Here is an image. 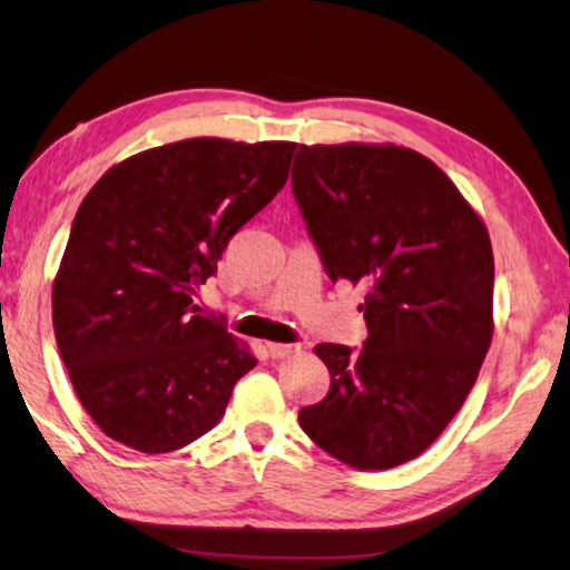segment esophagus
I'll use <instances>...</instances> for the list:
<instances>
[{
	"label": "esophagus",
	"instance_id": "34e87169",
	"mask_svg": "<svg viewBox=\"0 0 570 570\" xmlns=\"http://www.w3.org/2000/svg\"><path fill=\"white\" fill-rule=\"evenodd\" d=\"M295 351H297V345H291V343H267V353H269V357H275V361L293 355Z\"/></svg>",
	"mask_w": 570,
	"mask_h": 570
}]
</instances>
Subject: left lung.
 I'll return each instance as SVG.
<instances>
[{"mask_svg":"<svg viewBox=\"0 0 570 570\" xmlns=\"http://www.w3.org/2000/svg\"><path fill=\"white\" fill-rule=\"evenodd\" d=\"M293 195L327 277L367 285L365 343L315 347L331 391L301 428L361 471L413 461L461 411L491 347L488 229L441 167L395 145H301Z\"/></svg>","mask_w":570,"mask_h":570,"instance_id":"8db88e82","label":"left lung"}]
</instances>
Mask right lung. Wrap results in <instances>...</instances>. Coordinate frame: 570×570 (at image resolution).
<instances>
[{
  "instance_id": "obj_1",
  "label": "right lung",
  "mask_w": 570,
  "mask_h": 570,
  "mask_svg": "<svg viewBox=\"0 0 570 570\" xmlns=\"http://www.w3.org/2000/svg\"><path fill=\"white\" fill-rule=\"evenodd\" d=\"M293 153L183 139L115 165L82 199L52 323L79 403L109 438L169 453L223 417L257 361L195 295L229 237L283 189Z\"/></svg>"
}]
</instances>
